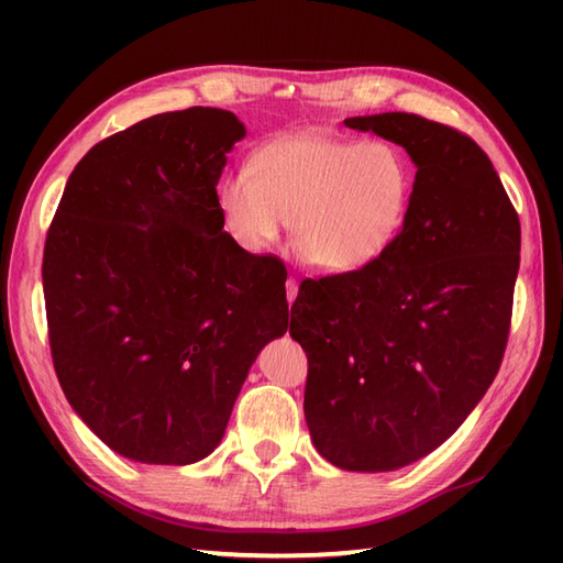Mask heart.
Here are the masks:
<instances>
[{
    "mask_svg": "<svg viewBox=\"0 0 563 563\" xmlns=\"http://www.w3.org/2000/svg\"><path fill=\"white\" fill-rule=\"evenodd\" d=\"M377 206L375 181L361 166L349 164L343 174V220L349 224H361L373 218Z\"/></svg>",
    "mask_w": 563,
    "mask_h": 563,
    "instance_id": "b5f03b06",
    "label": "heart"
}]
</instances>
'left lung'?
Returning a JSON list of instances; mask_svg holds the SVG:
<instances>
[{
  "instance_id": "8db88e82",
  "label": "left lung",
  "mask_w": 563,
  "mask_h": 563,
  "mask_svg": "<svg viewBox=\"0 0 563 563\" xmlns=\"http://www.w3.org/2000/svg\"><path fill=\"white\" fill-rule=\"evenodd\" d=\"M230 111L159 113L93 145L43 249L53 365L113 452L194 464L220 445L256 353L288 327L285 263L227 234Z\"/></svg>"
}]
</instances>
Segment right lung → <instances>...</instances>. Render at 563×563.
I'll return each instance as SVG.
<instances>
[{
    "instance_id": "1",
    "label": "right lung",
    "mask_w": 563,
    "mask_h": 563,
    "mask_svg": "<svg viewBox=\"0 0 563 563\" xmlns=\"http://www.w3.org/2000/svg\"><path fill=\"white\" fill-rule=\"evenodd\" d=\"M401 145L413 190L379 256L305 278L290 336L307 353L305 418L321 457L391 472L442 445L504 361L520 220L476 142L416 113L351 118Z\"/></svg>"
}]
</instances>
